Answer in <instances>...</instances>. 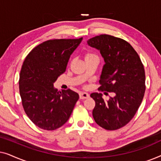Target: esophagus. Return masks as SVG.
<instances>
[{
  "mask_svg": "<svg viewBox=\"0 0 161 161\" xmlns=\"http://www.w3.org/2000/svg\"><path fill=\"white\" fill-rule=\"evenodd\" d=\"M79 97H80V99H81V100H84V99L89 97V94L86 93V92H81V93L79 94Z\"/></svg>",
  "mask_w": 161,
  "mask_h": 161,
  "instance_id": "1",
  "label": "esophagus"
}]
</instances>
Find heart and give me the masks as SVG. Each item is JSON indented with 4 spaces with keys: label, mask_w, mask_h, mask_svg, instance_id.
<instances>
[{
    "label": "heart",
    "mask_w": 161,
    "mask_h": 161,
    "mask_svg": "<svg viewBox=\"0 0 161 161\" xmlns=\"http://www.w3.org/2000/svg\"><path fill=\"white\" fill-rule=\"evenodd\" d=\"M95 56H97L96 54L93 53H86L85 55V60H86L88 58H92V57H95Z\"/></svg>",
    "instance_id": "heart-1"
}]
</instances>
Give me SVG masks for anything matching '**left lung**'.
<instances>
[{"label": "left lung", "mask_w": 161, "mask_h": 161, "mask_svg": "<svg viewBox=\"0 0 161 161\" xmlns=\"http://www.w3.org/2000/svg\"><path fill=\"white\" fill-rule=\"evenodd\" d=\"M87 42L100 50L105 62L98 89L114 94L108 101L102 94H91L95 101L92 115L99 126L116 130L129 123L142 102L146 89L144 65L137 52L124 39L101 34Z\"/></svg>", "instance_id": "left-lung-1"}]
</instances>
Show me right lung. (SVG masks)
I'll use <instances>...</instances> for the list:
<instances>
[{"mask_svg":"<svg viewBox=\"0 0 161 161\" xmlns=\"http://www.w3.org/2000/svg\"><path fill=\"white\" fill-rule=\"evenodd\" d=\"M83 37L50 39L35 47L25 57L19 79L22 105L26 115L39 128L54 130L69 119L78 93L58 92L53 83L65 72L68 61Z\"/></svg>","mask_w":161,"mask_h":161,"instance_id":"add662e5","label":"right lung"}]
</instances>
